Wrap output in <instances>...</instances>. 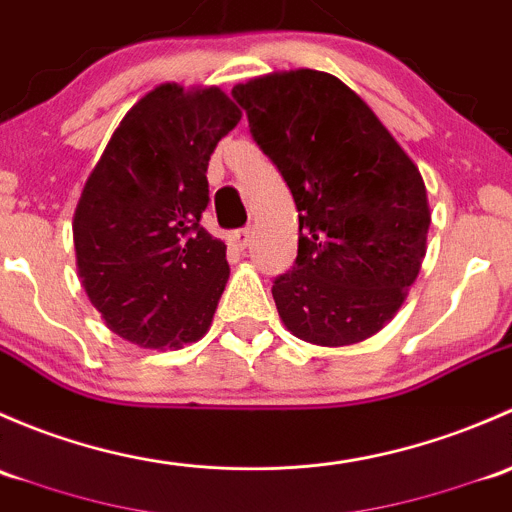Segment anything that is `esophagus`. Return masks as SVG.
I'll use <instances>...</instances> for the list:
<instances>
[{
	"label": "esophagus",
	"instance_id": "34e87169",
	"mask_svg": "<svg viewBox=\"0 0 512 512\" xmlns=\"http://www.w3.org/2000/svg\"><path fill=\"white\" fill-rule=\"evenodd\" d=\"M249 239H251V229H249V226H244V229L231 231V244H234L236 249H246V246H249Z\"/></svg>",
	"mask_w": 512,
	"mask_h": 512
}]
</instances>
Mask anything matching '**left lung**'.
Segmentation results:
<instances>
[{
  "label": "left lung",
  "mask_w": 512,
  "mask_h": 512,
  "mask_svg": "<svg viewBox=\"0 0 512 512\" xmlns=\"http://www.w3.org/2000/svg\"><path fill=\"white\" fill-rule=\"evenodd\" d=\"M231 96L298 209V256L271 288L281 320L323 347L379 333L426 254L431 214L416 165L330 73H268Z\"/></svg>",
  "instance_id": "left-lung-1"
}]
</instances>
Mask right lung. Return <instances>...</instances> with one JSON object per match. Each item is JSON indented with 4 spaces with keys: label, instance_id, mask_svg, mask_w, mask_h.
Wrapping results in <instances>:
<instances>
[{
    "label": "right lung",
    "instance_id": "obj_1",
    "mask_svg": "<svg viewBox=\"0 0 512 512\" xmlns=\"http://www.w3.org/2000/svg\"><path fill=\"white\" fill-rule=\"evenodd\" d=\"M241 120L217 86L162 83L120 120L73 217L88 298L115 335L167 350L209 330L229 278L224 241L202 226L207 167Z\"/></svg>",
    "mask_w": 512,
    "mask_h": 512
}]
</instances>
